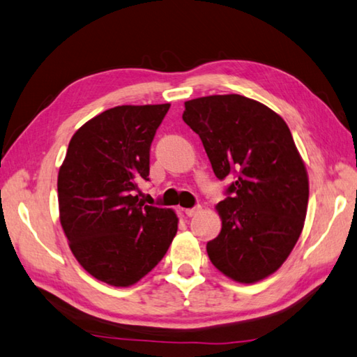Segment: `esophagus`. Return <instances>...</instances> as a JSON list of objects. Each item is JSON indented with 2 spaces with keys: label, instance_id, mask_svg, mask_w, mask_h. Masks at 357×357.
<instances>
[{
  "label": "esophagus",
  "instance_id": "esophagus-1",
  "mask_svg": "<svg viewBox=\"0 0 357 357\" xmlns=\"http://www.w3.org/2000/svg\"><path fill=\"white\" fill-rule=\"evenodd\" d=\"M201 211H202L201 206H197V207H193V208H185V215L187 216H195V215L201 213Z\"/></svg>",
  "mask_w": 357,
  "mask_h": 357
}]
</instances>
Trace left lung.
I'll list each match as a JSON object with an SVG mask.
<instances>
[{
	"label": "left lung",
	"instance_id": "obj_1",
	"mask_svg": "<svg viewBox=\"0 0 357 357\" xmlns=\"http://www.w3.org/2000/svg\"><path fill=\"white\" fill-rule=\"evenodd\" d=\"M184 122L199 136L218 179L234 174L215 206L221 232L207 243L213 266L252 284L282 266L303 230L308 172L288 125L266 105L240 94L185 102Z\"/></svg>",
	"mask_w": 357,
	"mask_h": 357
}]
</instances>
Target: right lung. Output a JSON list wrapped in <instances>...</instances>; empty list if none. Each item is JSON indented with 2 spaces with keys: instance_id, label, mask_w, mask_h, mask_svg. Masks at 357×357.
<instances>
[{
  "instance_id": "add662e5",
  "label": "right lung",
  "mask_w": 357,
  "mask_h": 357,
  "mask_svg": "<svg viewBox=\"0 0 357 357\" xmlns=\"http://www.w3.org/2000/svg\"><path fill=\"white\" fill-rule=\"evenodd\" d=\"M170 108L121 105L74 132L60 165V225L75 260L97 280L128 288L162 260L178 232L172 208L145 206L150 145Z\"/></svg>"
}]
</instances>
